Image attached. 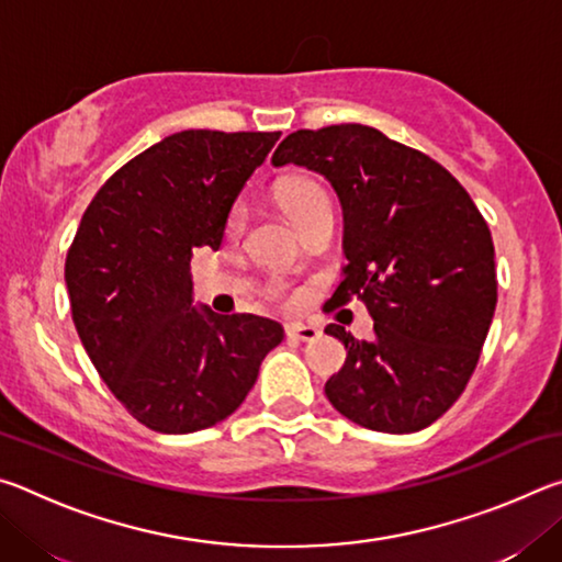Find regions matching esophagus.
Instances as JSON below:
<instances>
[{"label": "esophagus", "mask_w": 562, "mask_h": 562, "mask_svg": "<svg viewBox=\"0 0 562 562\" xmlns=\"http://www.w3.org/2000/svg\"><path fill=\"white\" fill-rule=\"evenodd\" d=\"M322 331L312 325H302V322H292L288 325V337L290 339H300V341H315L319 339Z\"/></svg>", "instance_id": "obj_1"}]
</instances>
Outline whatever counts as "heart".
I'll return each mask as SVG.
<instances>
[{
  "label": "heart",
  "mask_w": 562,
  "mask_h": 562,
  "mask_svg": "<svg viewBox=\"0 0 562 562\" xmlns=\"http://www.w3.org/2000/svg\"><path fill=\"white\" fill-rule=\"evenodd\" d=\"M278 198L284 211L292 217L297 227L310 221L312 215H317L322 211H331L329 207V198L325 190H322L317 183H312V180H284L278 188ZM245 223V207L243 205H235L233 213H231V227L233 233H237ZM265 294L272 300H282L284 297V284L280 280L270 282L268 288H265Z\"/></svg>",
  "instance_id": "heart-1"
}]
</instances>
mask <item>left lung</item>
Instances as JSON below:
<instances>
[{
	"instance_id": "8db88e82",
	"label": "left lung",
	"mask_w": 562,
	"mask_h": 562,
	"mask_svg": "<svg viewBox=\"0 0 562 562\" xmlns=\"http://www.w3.org/2000/svg\"><path fill=\"white\" fill-rule=\"evenodd\" d=\"M288 164L325 176L341 203L349 262L329 302L359 297L374 319L369 341L325 329L347 349L327 398L364 429H426L469 384L496 312L486 221L443 166L361 123L290 133L272 156Z\"/></svg>"
}]
</instances>
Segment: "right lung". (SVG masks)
<instances>
[{
    "instance_id": "right-lung-1",
    "label": "right lung",
    "mask_w": 562,
    "mask_h": 562,
    "mask_svg": "<svg viewBox=\"0 0 562 562\" xmlns=\"http://www.w3.org/2000/svg\"><path fill=\"white\" fill-rule=\"evenodd\" d=\"M280 131H180L93 195L64 280L81 345L113 396L160 434L215 426L245 402L284 337L258 315L193 304L190 258L217 250L235 198Z\"/></svg>"
}]
</instances>
